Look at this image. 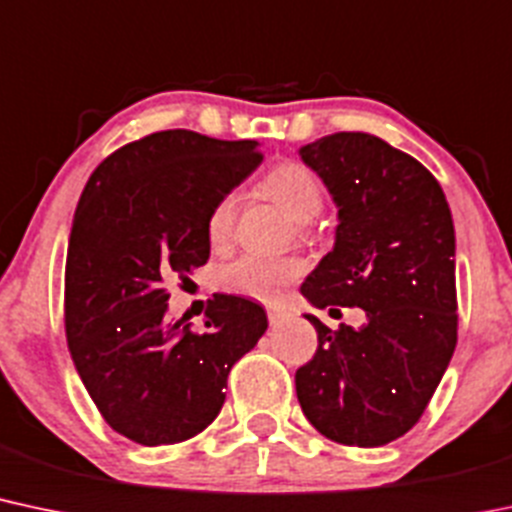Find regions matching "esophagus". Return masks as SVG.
Here are the masks:
<instances>
[{
  "instance_id": "1",
  "label": "esophagus",
  "mask_w": 512,
  "mask_h": 512,
  "mask_svg": "<svg viewBox=\"0 0 512 512\" xmlns=\"http://www.w3.org/2000/svg\"><path fill=\"white\" fill-rule=\"evenodd\" d=\"M267 318H269V325H282V323H286V320H289V313H286L284 308H279V306H269L267 308Z\"/></svg>"
}]
</instances>
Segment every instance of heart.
<instances>
[{
	"label": "heart",
	"mask_w": 512,
	"mask_h": 512,
	"mask_svg": "<svg viewBox=\"0 0 512 512\" xmlns=\"http://www.w3.org/2000/svg\"><path fill=\"white\" fill-rule=\"evenodd\" d=\"M262 192L274 204H279L294 221H311L323 209V184L318 174L303 162L284 160L274 165L262 177ZM235 213L238 199L235 194H223L211 206L206 216V238L211 247L221 250L230 243L235 228ZM303 265L294 257H265V255H243L218 269V289L228 294L247 296L257 301H272L282 291L284 284L294 282L301 274Z\"/></svg>",
	"instance_id": "b5f03b06"
}]
</instances>
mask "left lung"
I'll use <instances>...</instances> for the list:
<instances>
[{
  "label": "left lung",
  "instance_id": "8db88e82",
  "mask_svg": "<svg viewBox=\"0 0 512 512\" xmlns=\"http://www.w3.org/2000/svg\"><path fill=\"white\" fill-rule=\"evenodd\" d=\"M301 157L340 209L335 247L301 294L364 308L367 323L330 330L306 316L318 350L296 396L328 440L381 447L418 423L457 347L452 213L428 167L369 133H333Z\"/></svg>",
  "mask_w": 512,
  "mask_h": 512
}]
</instances>
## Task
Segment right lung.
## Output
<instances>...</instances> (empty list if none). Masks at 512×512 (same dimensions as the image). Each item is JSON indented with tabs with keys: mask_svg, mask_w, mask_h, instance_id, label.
I'll return each mask as SVG.
<instances>
[{
	"mask_svg": "<svg viewBox=\"0 0 512 512\" xmlns=\"http://www.w3.org/2000/svg\"><path fill=\"white\" fill-rule=\"evenodd\" d=\"M262 162L257 140L157 131L114 150L77 204L65 262L72 362L111 430L145 447L213 423L230 367L267 330L260 303L213 296L206 333L167 318L165 282L206 265V216Z\"/></svg>",
	"mask_w": 512,
	"mask_h": 512,
	"instance_id": "add662e5",
	"label": "right lung"
}]
</instances>
